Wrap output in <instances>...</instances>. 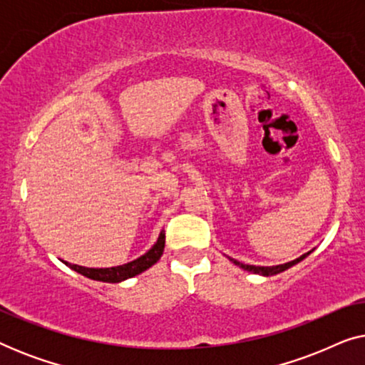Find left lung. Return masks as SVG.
I'll use <instances>...</instances> for the list:
<instances>
[{
  "label": "left lung",
  "instance_id": "left-lung-1",
  "mask_svg": "<svg viewBox=\"0 0 365 365\" xmlns=\"http://www.w3.org/2000/svg\"><path fill=\"white\" fill-rule=\"evenodd\" d=\"M307 254H304V256H301L299 259H294V261H291V262H286V264H281V266H272V267H261V266H249V264H242V262H239V261H236V259H231V261L236 264V266H239V267H242L244 271H249V272H254V274H262V276H274V274H279V272H282V271H286V269H289L291 266H294V264H297L299 261H302L304 257H306Z\"/></svg>",
  "mask_w": 365,
  "mask_h": 365
}]
</instances>
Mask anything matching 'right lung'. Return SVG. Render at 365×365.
<instances>
[{
  "instance_id": "add662e5",
  "label": "right lung",
  "mask_w": 365,
  "mask_h": 365,
  "mask_svg": "<svg viewBox=\"0 0 365 365\" xmlns=\"http://www.w3.org/2000/svg\"><path fill=\"white\" fill-rule=\"evenodd\" d=\"M164 242H166V236H164V231L159 234L158 242L149 249V251L144 254V256L138 257L136 261L123 264V266L118 267H106V269H91V267H83V266H76V264H69L64 261L68 267H71L73 271H76L83 276H86L89 279H94V281H101V282H121L124 279L134 277L138 274H141L156 264L159 261V257L163 256L164 252Z\"/></svg>"
}]
</instances>
